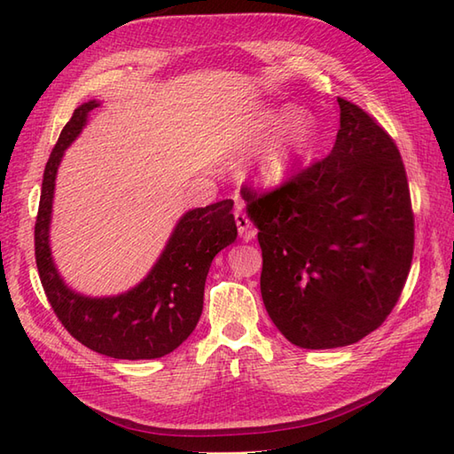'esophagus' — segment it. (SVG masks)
Masks as SVG:
<instances>
[{
    "mask_svg": "<svg viewBox=\"0 0 454 454\" xmlns=\"http://www.w3.org/2000/svg\"><path fill=\"white\" fill-rule=\"evenodd\" d=\"M234 218H236V226H238V232L244 239H254L255 238V230L252 228V222H249L247 215L242 210L238 208L234 212Z\"/></svg>",
    "mask_w": 454,
    "mask_h": 454,
    "instance_id": "esophagus-1",
    "label": "esophagus"
}]
</instances>
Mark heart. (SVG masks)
Instances as JSON below:
<instances>
[{"label": "heart", "mask_w": 454, "mask_h": 454, "mask_svg": "<svg viewBox=\"0 0 454 454\" xmlns=\"http://www.w3.org/2000/svg\"><path fill=\"white\" fill-rule=\"evenodd\" d=\"M288 114H291L288 109L277 107L257 109L246 122V142L249 146L259 144L267 137V132L275 129ZM312 138L314 121L310 114L302 111L293 113L292 117L278 129L275 137L269 140L255 163L254 179L257 185L273 189L291 179L296 166L306 156L308 150H310Z\"/></svg>", "instance_id": "1"}]
</instances>
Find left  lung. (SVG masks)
<instances>
[{
  "label": "left lung",
  "instance_id": "1",
  "mask_svg": "<svg viewBox=\"0 0 454 454\" xmlns=\"http://www.w3.org/2000/svg\"><path fill=\"white\" fill-rule=\"evenodd\" d=\"M333 150L271 191L242 187L263 254L267 314L302 349L363 340L387 320L413 257V210L396 142L337 98Z\"/></svg>",
  "mask_w": 454,
  "mask_h": 454
}]
</instances>
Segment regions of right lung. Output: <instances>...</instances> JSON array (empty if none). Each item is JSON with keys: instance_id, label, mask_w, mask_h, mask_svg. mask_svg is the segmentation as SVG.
<instances>
[{"instance_id": "1", "label": "right lung", "mask_w": 454, "mask_h": 454, "mask_svg": "<svg viewBox=\"0 0 454 454\" xmlns=\"http://www.w3.org/2000/svg\"><path fill=\"white\" fill-rule=\"evenodd\" d=\"M98 105V101H88L74 111L46 161L35 222L38 277L58 320L91 351L113 359H158L177 349L195 330L212 259L238 236L234 200L226 199L183 215L158 263L129 293L105 298L74 293L54 267L48 228L56 171L64 150L82 132L88 114Z\"/></svg>"}]
</instances>
